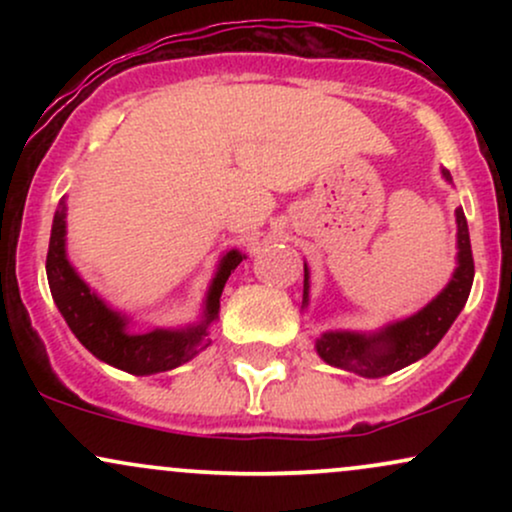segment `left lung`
<instances>
[{"label": "left lung", "instance_id": "obj_1", "mask_svg": "<svg viewBox=\"0 0 512 512\" xmlns=\"http://www.w3.org/2000/svg\"><path fill=\"white\" fill-rule=\"evenodd\" d=\"M443 178L452 182L450 173L443 168ZM457 221V267L445 289L426 303L419 313L392 320L380 330H330L315 339L317 356L334 368L349 370L361 378H383L416 363L419 358L436 349L452 322L462 313L474 281L472 243L462 207L455 209ZM303 305L310 301V269L303 264Z\"/></svg>", "mask_w": 512, "mask_h": 512}]
</instances>
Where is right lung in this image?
Wrapping results in <instances>:
<instances>
[{
    "instance_id": "1",
    "label": "right lung",
    "mask_w": 512,
    "mask_h": 512,
    "mask_svg": "<svg viewBox=\"0 0 512 512\" xmlns=\"http://www.w3.org/2000/svg\"><path fill=\"white\" fill-rule=\"evenodd\" d=\"M245 255L240 250H226L221 255L216 272L211 276L207 296L202 303V315L197 322L182 327H154V330H132V317L115 310L81 279L67 255V199H60L50 231V248L45 272L52 301L60 310L64 322L74 337L101 358L108 366L132 375L166 373L192 361L199 351L211 344V325L219 320L221 293L228 276Z\"/></svg>"
}]
</instances>
